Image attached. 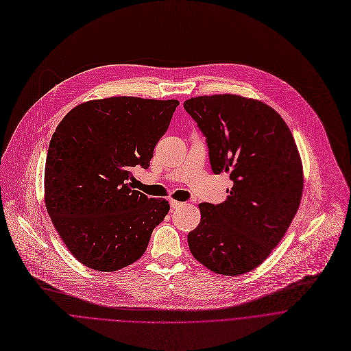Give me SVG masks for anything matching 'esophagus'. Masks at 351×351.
Returning <instances> with one entry per match:
<instances>
[{
	"mask_svg": "<svg viewBox=\"0 0 351 351\" xmlns=\"http://www.w3.org/2000/svg\"><path fill=\"white\" fill-rule=\"evenodd\" d=\"M184 203H181V202H178V200H174V199H171L170 200V206H171V208L173 210H176V208H178V207H181Z\"/></svg>",
	"mask_w": 351,
	"mask_h": 351,
	"instance_id": "obj_1",
	"label": "esophagus"
}]
</instances>
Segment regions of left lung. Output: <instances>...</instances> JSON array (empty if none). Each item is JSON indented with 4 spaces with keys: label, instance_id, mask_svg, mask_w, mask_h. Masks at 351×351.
Instances as JSON below:
<instances>
[{
    "label": "left lung",
    "instance_id": "8db88e82",
    "mask_svg": "<svg viewBox=\"0 0 351 351\" xmlns=\"http://www.w3.org/2000/svg\"><path fill=\"white\" fill-rule=\"evenodd\" d=\"M184 109L206 136L213 173H230L234 182L226 202L199 204L189 250L217 274L249 272L281 242L298 213L303 167L293 135L272 108L239 95L191 98Z\"/></svg>",
    "mask_w": 351,
    "mask_h": 351
}]
</instances>
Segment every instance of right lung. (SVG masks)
<instances>
[{"label":"right lung","instance_id":"right-lung-1","mask_svg":"<svg viewBox=\"0 0 351 351\" xmlns=\"http://www.w3.org/2000/svg\"><path fill=\"white\" fill-rule=\"evenodd\" d=\"M177 99L113 97L82 104L56 127L47 154V212L66 247L97 271L141 257L170 210L131 189V170L149 167Z\"/></svg>","mask_w":351,"mask_h":351}]
</instances>
